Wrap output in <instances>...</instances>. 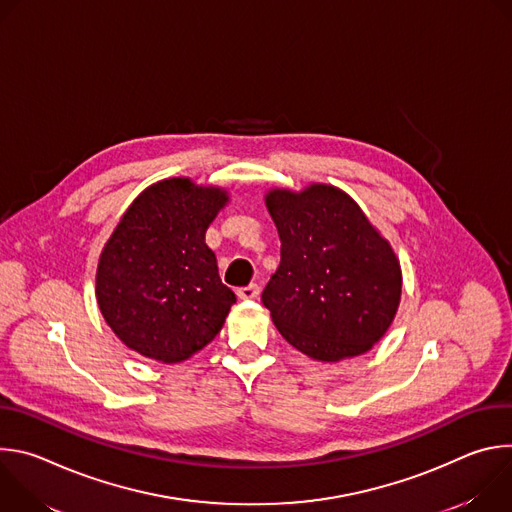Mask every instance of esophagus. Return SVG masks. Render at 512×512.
<instances>
[{"label": "esophagus", "mask_w": 512, "mask_h": 512, "mask_svg": "<svg viewBox=\"0 0 512 512\" xmlns=\"http://www.w3.org/2000/svg\"><path fill=\"white\" fill-rule=\"evenodd\" d=\"M259 285L257 283H251V285H247V287H241V289H237V296H239V300H255L257 296H259Z\"/></svg>", "instance_id": "1"}]
</instances>
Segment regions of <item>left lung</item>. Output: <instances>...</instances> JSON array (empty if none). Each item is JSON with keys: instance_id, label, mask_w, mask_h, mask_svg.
Masks as SVG:
<instances>
[{"instance_id": "left-lung-1", "label": "left lung", "mask_w": 512, "mask_h": 512, "mask_svg": "<svg viewBox=\"0 0 512 512\" xmlns=\"http://www.w3.org/2000/svg\"><path fill=\"white\" fill-rule=\"evenodd\" d=\"M265 206L281 239V263L261 300L279 334L320 362L369 352L401 302V263L391 243L330 184L271 188Z\"/></svg>"}]
</instances>
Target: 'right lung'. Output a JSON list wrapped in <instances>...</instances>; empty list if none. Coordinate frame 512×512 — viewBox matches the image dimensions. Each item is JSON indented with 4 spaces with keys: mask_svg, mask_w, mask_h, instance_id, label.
<instances>
[{
    "mask_svg": "<svg viewBox=\"0 0 512 512\" xmlns=\"http://www.w3.org/2000/svg\"><path fill=\"white\" fill-rule=\"evenodd\" d=\"M227 202L225 188L168 178L123 212L101 251L95 296L133 352L182 362L221 332L237 298L218 277L204 233Z\"/></svg>",
    "mask_w": 512,
    "mask_h": 512,
    "instance_id": "right-lung-1",
    "label": "right lung"
}]
</instances>
